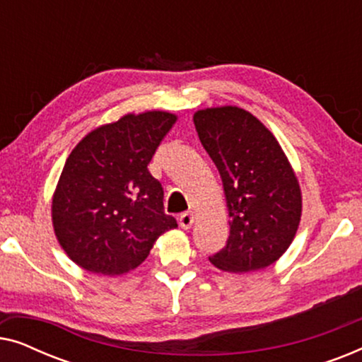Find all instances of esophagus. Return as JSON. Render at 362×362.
<instances>
[{"instance_id": "obj_1", "label": "esophagus", "mask_w": 362, "mask_h": 362, "mask_svg": "<svg viewBox=\"0 0 362 362\" xmlns=\"http://www.w3.org/2000/svg\"><path fill=\"white\" fill-rule=\"evenodd\" d=\"M177 221H180V226L182 229L187 230L192 226V222H194V214H192V212H182Z\"/></svg>"}]
</instances>
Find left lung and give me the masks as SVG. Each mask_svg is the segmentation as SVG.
Wrapping results in <instances>:
<instances>
[{"mask_svg": "<svg viewBox=\"0 0 362 362\" xmlns=\"http://www.w3.org/2000/svg\"><path fill=\"white\" fill-rule=\"evenodd\" d=\"M197 136L224 186L230 234L209 257L224 272H254L279 260L296 234L301 192L275 136L239 107L194 113Z\"/></svg>", "mask_w": 362, "mask_h": 362, "instance_id": "obj_1", "label": "left lung"}]
</instances>
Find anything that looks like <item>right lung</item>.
Segmentation results:
<instances>
[{"mask_svg":"<svg viewBox=\"0 0 362 362\" xmlns=\"http://www.w3.org/2000/svg\"><path fill=\"white\" fill-rule=\"evenodd\" d=\"M176 115H125L88 133L69 155L52 199L59 244L78 267L122 275L136 269L153 244L177 227L165 214L163 187L148 171Z\"/></svg>","mask_w":362,"mask_h":362,"instance_id":"add662e5","label":"right lung"}]
</instances>
